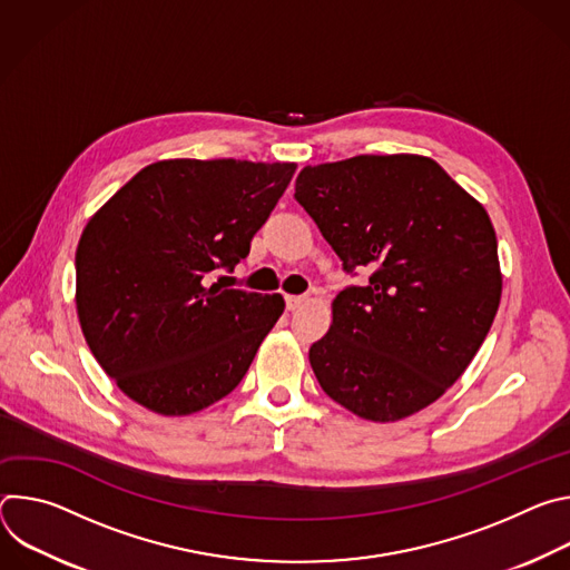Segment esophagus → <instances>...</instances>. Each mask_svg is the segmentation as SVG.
Here are the masks:
<instances>
[{"label":"esophagus","mask_w":570,"mask_h":570,"mask_svg":"<svg viewBox=\"0 0 570 570\" xmlns=\"http://www.w3.org/2000/svg\"><path fill=\"white\" fill-rule=\"evenodd\" d=\"M284 299H286V308H288V311H297V308L306 302L302 295H286Z\"/></svg>","instance_id":"34e87169"}]
</instances>
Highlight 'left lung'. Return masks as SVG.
Listing matches in <instances>:
<instances>
[{"mask_svg": "<svg viewBox=\"0 0 570 570\" xmlns=\"http://www.w3.org/2000/svg\"><path fill=\"white\" fill-rule=\"evenodd\" d=\"M295 200L343 271H372L338 293L308 350L320 387L363 420L420 413L462 376L499 311L490 216L435 159L405 153L304 167Z\"/></svg>", "mask_w": 570, "mask_h": 570, "instance_id": "8db88e82", "label": "left lung"}]
</instances>
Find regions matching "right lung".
Segmentation results:
<instances>
[{
    "mask_svg": "<svg viewBox=\"0 0 570 570\" xmlns=\"http://www.w3.org/2000/svg\"><path fill=\"white\" fill-rule=\"evenodd\" d=\"M293 174V161L161 159L86 225L76 248L80 330L144 409L191 415L246 376L284 297L209 277L248 257Z\"/></svg>",
    "mask_w": 570,
    "mask_h": 570,
    "instance_id": "add662e5",
    "label": "right lung"
}]
</instances>
